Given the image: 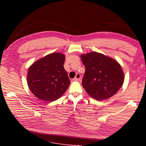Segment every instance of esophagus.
<instances>
[{
    "instance_id": "1",
    "label": "esophagus",
    "mask_w": 146,
    "mask_h": 146,
    "mask_svg": "<svg viewBox=\"0 0 146 146\" xmlns=\"http://www.w3.org/2000/svg\"><path fill=\"white\" fill-rule=\"evenodd\" d=\"M80 74L79 73H77L76 75V77L74 78V81H79L80 79Z\"/></svg>"
}]
</instances>
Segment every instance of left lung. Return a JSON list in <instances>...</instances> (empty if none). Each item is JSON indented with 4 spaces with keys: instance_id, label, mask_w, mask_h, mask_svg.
Returning <instances> with one entry per match:
<instances>
[{
    "instance_id": "obj_1",
    "label": "left lung",
    "mask_w": 146,
    "mask_h": 146,
    "mask_svg": "<svg viewBox=\"0 0 146 146\" xmlns=\"http://www.w3.org/2000/svg\"><path fill=\"white\" fill-rule=\"evenodd\" d=\"M80 58L85 67L82 84L88 95L101 101L116 94L124 81V72L117 61L97 52L82 54Z\"/></svg>"
}]
</instances>
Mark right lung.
<instances>
[{
	"mask_svg": "<svg viewBox=\"0 0 146 146\" xmlns=\"http://www.w3.org/2000/svg\"><path fill=\"white\" fill-rule=\"evenodd\" d=\"M65 56L52 52L38 60L29 67L27 84L31 92L44 102L56 101L70 85L63 64Z\"/></svg>",
	"mask_w": 146,
	"mask_h": 146,
	"instance_id": "right-lung-1",
	"label": "right lung"
}]
</instances>
